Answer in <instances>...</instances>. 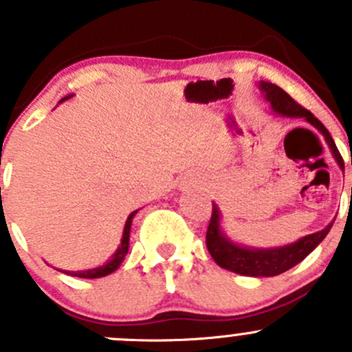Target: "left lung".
Listing matches in <instances>:
<instances>
[{
  "mask_svg": "<svg viewBox=\"0 0 352 352\" xmlns=\"http://www.w3.org/2000/svg\"><path fill=\"white\" fill-rule=\"evenodd\" d=\"M258 88H261V91L264 94V98L271 104V109L274 110L276 113L286 117H303L307 122H310L311 126L317 127L322 133V136L325 138V141H327L337 165L344 170V160L342 156H340L339 150H337L336 143H333L327 127H325L310 110H307L305 107H301L300 104H296V102H294L283 88H279L278 85L269 83V81H261ZM332 225L333 221L329 223V225L325 226L324 230H320V232L311 233V235L300 239L298 242L283 245V247H242V245H236L235 242H232V240L221 232V212H219L218 206L212 204V214L211 219H209L208 233H206V245H208L209 254H211V257L214 258V262L219 267L228 269V271L236 272V274L252 276V278H272V276L283 274V272L289 271L291 267L300 264V262L303 261L310 252H314L315 248H317V245L327 236Z\"/></svg>",
  "mask_w": 352,
  "mask_h": 352,
  "instance_id": "8db88e82",
  "label": "left lung"
}]
</instances>
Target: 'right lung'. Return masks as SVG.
Instances as JSON below:
<instances>
[{"label":"right lung","mask_w":352,"mask_h":352,"mask_svg":"<svg viewBox=\"0 0 352 352\" xmlns=\"http://www.w3.org/2000/svg\"><path fill=\"white\" fill-rule=\"evenodd\" d=\"M67 98H71V95H69V97L63 98L61 102L67 100ZM136 212H138V209H136V211H133V212H131V214H129V218H127L126 225H124L122 240H120V245H119V248H117V250H116V254L112 255V258H110V261L105 262V264H104V265H100V267H95V269H87V271H76V272H73V271H63V272H66V274H69V276H76V278L97 279V278H104V276H109L110 272H113V271H116V269L119 267L120 264H122L124 257H126L127 250H129V235H131V225H133V218H134V216H136Z\"/></svg>","instance_id":"right-lung-1"}]
</instances>
